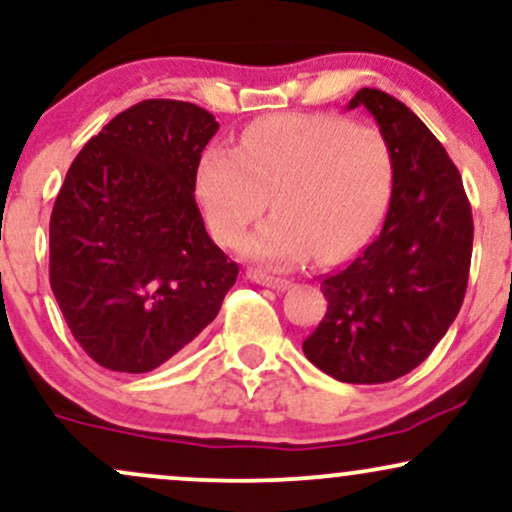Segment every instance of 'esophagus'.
I'll return each instance as SVG.
<instances>
[{
	"label": "esophagus",
	"instance_id": "obj_1",
	"mask_svg": "<svg viewBox=\"0 0 512 512\" xmlns=\"http://www.w3.org/2000/svg\"><path fill=\"white\" fill-rule=\"evenodd\" d=\"M248 279L260 286H269V289H286V286L291 284V281L284 279V276H272L262 272V269H248Z\"/></svg>",
	"mask_w": 512,
	"mask_h": 512
}]
</instances>
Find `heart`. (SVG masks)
<instances>
[{"instance_id":"obj_1","label":"heart","mask_w":512,"mask_h":512,"mask_svg":"<svg viewBox=\"0 0 512 512\" xmlns=\"http://www.w3.org/2000/svg\"><path fill=\"white\" fill-rule=\"evenodd\" d=\"M197 199L211 233L236 245L272 199L276 209L243 243L255 260L293 267L320 252L332 262L378 226L392 192V154L380 129L330 113L262 117L238 149L209 146Z\"/></svg>"}]
</instances>
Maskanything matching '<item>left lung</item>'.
I'll return each instance as SVG.
<instances>
[{"instance_id": "obj_1", "label": "left lung", "mask_w": 512, "mask_h": 512, "mask_svg": "<svg viewBox=\"0 0 512 512\" xmlns=\"http://www.w3.org/2000/svg\"><path fill=\"white\" fill-rule=\"evenodd\" d=\"M358 105L390 146V209L354 262L322 276L327 313L303 351L334 380L378 385L424 363L460 313L474 221L460 170L431 129L378 88H361L349 108Z\"/></svg>"}]
</instances>
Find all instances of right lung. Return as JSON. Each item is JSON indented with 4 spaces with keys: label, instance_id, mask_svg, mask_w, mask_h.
I'll return each instance as SVG.
<instances>
[{
    "label": "right lung",
    "instance_id": "1",
    "mask_svg": "<svg viewBox=\"0 0 512 512\" xmlns=\"http://www.w3.org/2000/svg\"><path fill=\"white\" fill-rule=\"evenodd\" d=\"M219 122L142 101L86 142L50 216V286L98 366L149 373L219 315L238 264L209 238L197 163Z\"/></svg>",
    "mask_w": 512,
    "mask_h": 512
}]
</instances>
